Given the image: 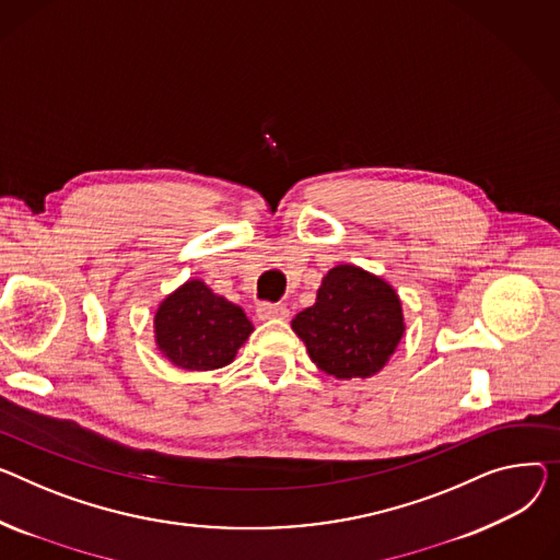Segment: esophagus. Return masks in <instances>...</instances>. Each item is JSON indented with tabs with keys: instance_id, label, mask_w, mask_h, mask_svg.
I'll return each instance as SVG.
<instances>
[{
	"instance_id": "1",
	"label": "esophagus",
	"mask_w": 560,
	"mask_h": 560,
	"mask_svg": "<svg viewBox=\"0 0 560 560\" xmlns=\"http://www.w3.org/2000/svg\"><path fill=\"white\" fill-rule=\"evenodd\" d=\"M256 315L260 319H277V317H288V306L285 304H270V302H264L256 306Z\"/></svg>"
}]
</instances>
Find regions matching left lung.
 <instances>
[{
  "mask_svg": "<svg viewBox=\"0 0 560 560\" xmlns=\"http://www.w3.org/2000/svg\"><path fill=\"white\" fill-rule=\"evenodd\" d=\"M311 360L335 378L378 374L402 338L398 294L355 266L332 268L317 302L292 319Z\"/></svg>",
  "mask_w": 560,
  "mask_h": 560,
  "instance_id": "obj_1",
  "label": "left lung"
}]
</instances>
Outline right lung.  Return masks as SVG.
<instances>
[{"label": "right lung", "mask_w": 560, "mask_h": 560, "mask_svg": "<svg viewBox=\"0 0 560 560\" xmlns=\"http://www.w3.org/2000/svg\"><path fill=\"white\" fill-rule=\"evenodd\" d=\"M243 308L213 294L202 281H189L162 302L155 315L160 351L177 366L207 371L234 360L249 338Z\"/></svg>", "instance_id": "right-lung-1"}]
</instances>
